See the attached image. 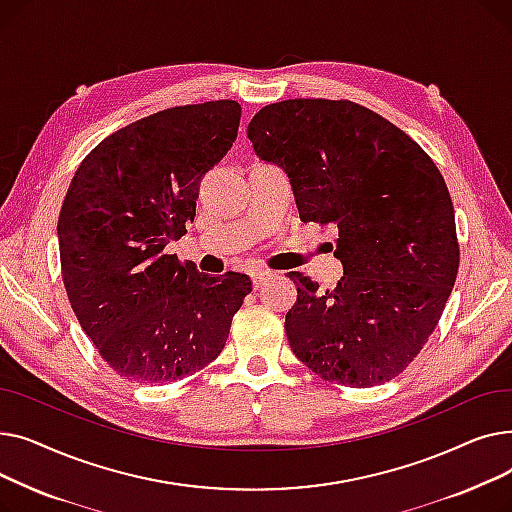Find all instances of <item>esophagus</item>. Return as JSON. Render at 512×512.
I'll return each mask as SVG.
<instances>
[{"mask_svg":"<svg viewBox=\"0 0 512 512\" xmlns=\"http://www.w3.org/2000/svg\"><path fill=\"white\" fill-rule=\"evenodd\" d=\"M274 274L272 272H267V270H255V272H251V280H253V286L255 288H261L267 280H270Z\"/></svg>","mask_w":512,"mask_h":512,"instance_id":"esophagus-1","label":"esophagus"}]
</instances>
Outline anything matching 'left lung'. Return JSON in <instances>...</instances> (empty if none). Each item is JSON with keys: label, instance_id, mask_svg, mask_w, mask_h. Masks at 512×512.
<instances>
[{"label": "left lung", "instance_id": "left-lung-1", "mask_svg": "<svg viewBox=\"0 0 512 512\" xmlns=\"http://www.w3.org/2000/svg\"><path fill=\"white\" fill-rule=\"evenodd\" d=\"M247 137L280 166L303 222L338 230L334 290L301 272L286 313L292 353L319 378L384 384L436 330L459 272L454 207L436 164L409 134L353 101L265 105Z\"/></svg>", "mask_w": 512, "mask_h": 512}]
</instances>
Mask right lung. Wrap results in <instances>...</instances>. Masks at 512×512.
Returning a JSON list of instances; mask_svg holds the SVG:
<instances>
[{
    "label": "right lung",
    "instance_id": "add662e5",
    "mask_svg": "<svg viewBox=\"0 0 512 512\" xmlns=\"http://www.w3.org/2000/svg\"><path fill=\"white\" fill-rule=\"evenodd\" d=\"M238 124L232 99L170 107L103 139L68 186L58 220L68 301L124 380L166 384L209 365L253 290L245 274L211 278L164 251L195 220L199 182Z\"/></svg>",
    "mask_w": 512,
    "mask_h": 512
}]
</instances>
